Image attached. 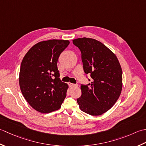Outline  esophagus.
Masks as SVG:
<instances>
[{
	"label": "esophagus",
	"mask_w": 146,
	"mask_h": 146,
	"mask_svg": "<svg viewBox=\"0 0 146 146\" xmlns=\"http://www.w3.org/2000/svg\"><path fill=\"white\" fill-rule=\"evenodd\" d=\"M69 86L70 87H76L77 86V84H72V83H69Z\"/></svg>",
	"instance_id": "34e87169"
}]
</instances>
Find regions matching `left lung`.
<instances>
[{
    "label": "left lung",
    "mask_w": 146,
    "mask_h": 146,
    "mask_svg": "<svg viewBox=\"0 0 146 146\" xmlns=\"http://www.w3.org/2000/svg\"><path fill=\"white\" fill-rule=\"evenodd\" d=\"M72 41L81 50L84 72L92 78L90 84H81L82 94L77 103L86 113L101 115L115 105L121 94L120 64L115 53L99 41L82 38Z\"/></svg>",
    "instance_id": "8db88e82"
}]
</instances>
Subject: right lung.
<instances>
[{"label":"right lung","mask_w":146,"mask_h":146,"mask_svg":"<svg viewBox=\"0 0 146 146\" xmlns=\"http://www.w3.org/2000/svg\"><path fill=\"white\" fill-rule=\"evenodd\" d=\"M69 40L40 41L24 56L19 72L21 91L35 110L48 113L61 107L69 86L59 77L57 61Z\"/></svg>","instance_id":"1"}]
</instances>
